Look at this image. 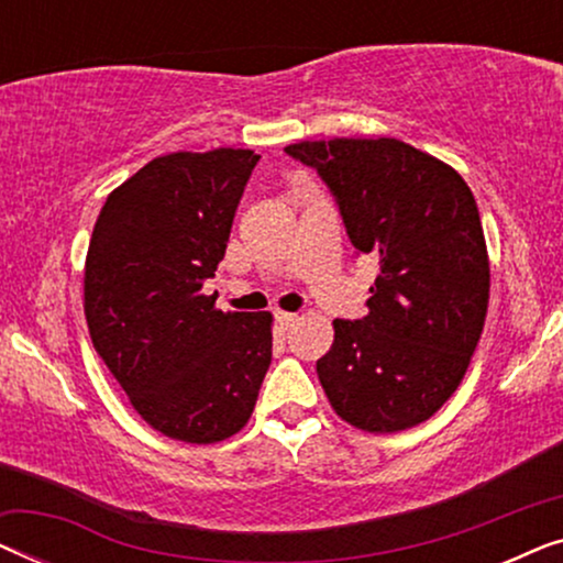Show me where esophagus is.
I'll return each instance as SVG.
<instances>
[{"mask_svg": "<svg viewBox=\"0 0 563 563\" xmlns=\"http://www.w3.org/2000/svg\"><path fill=\"white\" fill-rule=\"evenodd\" d=\"M299 314L297 312H284V310H276V322H279L282 328H291L297 322Z\"/></svg>", "mask_w": 563, "mask_h": 563, "instance_id": "esophagus-1", "label": "esophagus"}]
</instances>
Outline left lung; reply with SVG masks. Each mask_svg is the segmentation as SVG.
Wrapping results in <instances>:
<instances>
[{"mask_svg":"<svg viewBox=\"0 0 563 563\" xmlns=\"http://www.w3.org/2000/svg\"><path fill=\"white\" fill-rule=\"evenodd\" d=\"M333 191L353 249L379 264L368 314L333 320L318 376L333 410L366 433L420 426L459 389L484 330L489 256L456 168L397 137L284 148Z\"/></svg>","mask_w":563,"mask_h":563,"instance_id":"obj_1","label":"left lung"}]
</instances>
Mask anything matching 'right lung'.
<instances>
[{"label": "right lung", "mask_w": 563, "mask_h": 563, "mask_svg": "<svg viewBox=\"0 0 563 563\" xmlns=\"http://www.w3.org/2000/svg\"><path fill=\"white\" fill-rule=\"evenodd\" d=\"M256 153L158 156L110 191L84 266L91 343L153 430L184 443L235 435L272 364V312L202 295L225 256Z\"/></svg>", "instance_id": "right-lung-1"}]
</instances>
